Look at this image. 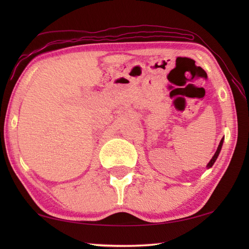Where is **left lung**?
<instances>
[{"instance_id":"obj_1","label":"left lung","mask_w":249,"mask_h":249,"mask_svg":"<svg viewBox=\"0 0 249 249\" xmlns=\"http://www.w3.org/2000/svg\"><path fill=\"white\" fill-rule=\"evenodd\" d=\"M223 143H224V138L220 140V142H219V145H218V147H217V151L215 152V154H214V156L212 157V160H210V162L208 163V168H211L212 167L213 165H214V162L216 161V160H217V157H218V155H219V153H220V150H221V146H223Z\"/></svg>"}]
</instances>
